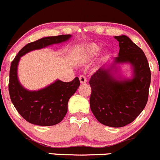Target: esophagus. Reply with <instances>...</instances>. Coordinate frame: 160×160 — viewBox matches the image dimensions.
<instances>
[{
    "instance_id": "1",
    "label": "esophagus",
    "mask_w": 160,
    "mask_h": 160,
    "mask_svg": "<svg viewBox=\"0 0 160 160\" xmlns=\"http://www.w3.org/2000/svg\"><path fill=\"white\" fill-rule=\"evenodd\" d=\"M79 80H80V82L82 84H84V83H86L87 82V78H86V77L84 76V75H81L79 76Z\"/></svg>"
}]
</instances>
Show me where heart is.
<instances>
[{
    "label": "heart",
    "mask_w": 160,
    "mask_h": 160,
    "mask_svg": "<svg viewBox=\"0 0 160 160\" xmlns=\"http://www.w3.org/2000/svg\"><path fill=\"white\" fill-rule=\"evenodd\" d=\"M99 51V47L97 46V45H91L88 47V54H90V56L94 55Z\"/></svg>",
    "instance_id": "heart-1"
}]
</instances>
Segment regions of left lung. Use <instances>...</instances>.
I'll list each match as a JSON object with an SVG mask.
<instances>
[{
  "mask_svg": "<svg viewBox=\"0 0 160 160\" xmlns=\"http://www.w3.org/2000/svg\"><path fill=\"white\" fill-rule=\"evenodd\" d=\"M120 51L114 63H130L132 79L117 80L109 69L100 68L91 76L90 106L97 121L111 127L132 123L147 104L151 73L144 52L125 35L114 37Z\"/></svg>",
  "mask_w": 160,
  "mask_h": 160,
  "instance_id": "8db88e82",
  "label": "left lung"
}]
</instances>
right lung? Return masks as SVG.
Masks as SVG:
<instances>
[{
	"instance_id": "add662e5",
	"label": "right lung",
	"mask_w": 160,
	"mask_h": 160,
	"mask_svg": "<svg viewBox=\"0 0 160 160\" xmlns=\"http://www.w3.org/2000/svg\"><path fill=\"white\" fill-rule=\"evenodd\" d=\"M70 37V34L48 37L28 43L19 51L11 63L9 97L17 112L29 123L43 127L60 123L67 114L69 99L79 87L80 81L78 77L69 82L58 80L42 90L29 91L21 85L17 77V67L20 58L32 50L64 42Z\"/></svg>"
}]
</instances>
